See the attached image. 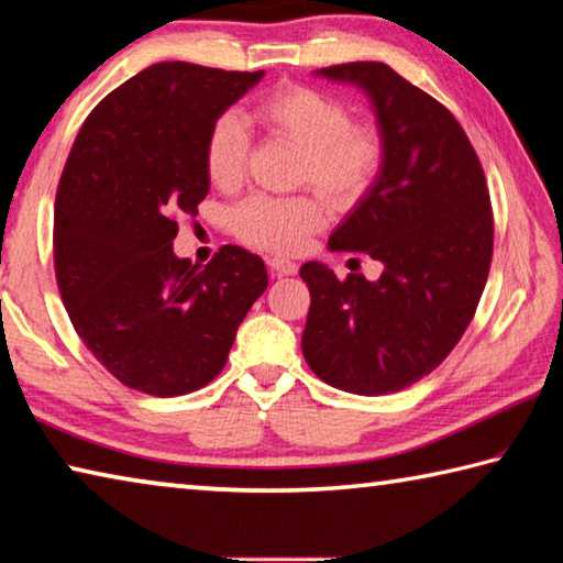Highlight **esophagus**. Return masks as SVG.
<instances>
[{
    "label": "esophagus",
    "instance_id": "esophagus-1",
    "mask_svg": "<svg viewBox=\"0 0 563 563\" xmlns=\"http://www.w3.org/2000/svg\"><path fill=\"white\" fill-rule=\"evenodd\" d=\"M269 269L276 274V276H294L299 272V264L297 262H289V260H279V256H272L269 262Z\"/></svg>",
    "mask_w": 563,
    "mask_h": 563
}]
</instances>
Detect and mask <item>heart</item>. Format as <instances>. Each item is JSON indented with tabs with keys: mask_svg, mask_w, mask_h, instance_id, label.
Masks as SVG:
<instances>
[{
	"mask_svg": "<svg viewBox=\"0 0 563 563\" xmlns=\"http://www.w3.org/2000/svg\"><path fill=\"white\" fill-rule=\"evenodd\" d=\"M252 119L266 134L299 146L294 179L311 184L331 207L356 205L379 177L386 159L382 129L352 112L342 99L307 85H279L254 101ZM252 136L236 114L211 122L205 140V169L219 189L244 181ZM327 214L314 195H254L232 211L239 242L272 254H297L309 244Z\"/></svg>",
	"mask_w": 563,
	"mask_h": 563,
	"instance_id": "b5f03b06",
	"label": "heart"
}]
</instances>
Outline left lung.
<instances>
[{
    "label": "left lung",
    "mask_w": 563,
    "mask_h": 563,
    "mask_svg": "<svg viewBox=\"0 0 563 563\" xmlns=\"http://www.w3.org/2000/svg\"><path fill=\"white\" fill-rule=\"evenodd\" d=\"M372 97L386 142L379 179L329 239L384 264L379 282L301 266L309 314L301 352L321 382L362 396L407 389L434 372L476 314L494 254L482 162L462 124L382 62L324 67Z\"/></svg>",
    "instance_id": "8db88e82"
}]
</instances>
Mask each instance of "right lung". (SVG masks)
<instances>
[{"label": "right lung", "instance_id": "add662e5", "mask_svg": "<svg viewBox=\"0 0 563 563\" xmlns=\"http://www.w3.org/2000/svg\"><path fill=\"white\" fill-rule=\"evenodd\" d=\"M262 74L152 64L109 91L71 144L54 199V274L74 331L129 389L207 386L269 284L242 246L224 244L205 269L172 249L177 219L209 191L211 122Z\"/></svg>", "mask_w": 563, "mask_h": 563}]
</instances>
